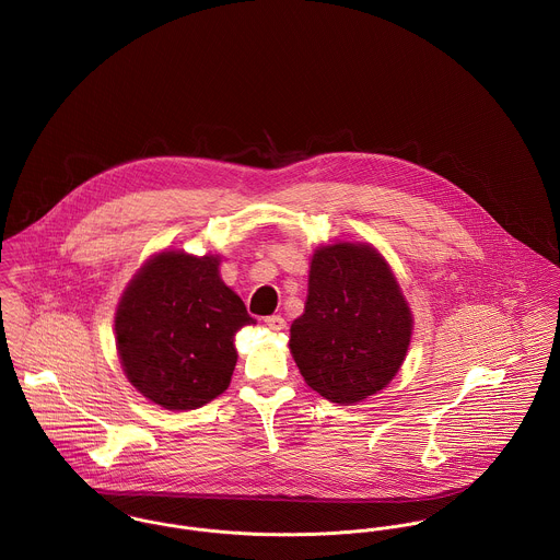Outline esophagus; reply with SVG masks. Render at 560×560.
Segmentation results:
<instances>
[{
	"label": "esophagus",
	"mask_w": 560,
	"mask_h": 560,
	"mask_svg": "<svg viewBox=\"0 0 560 560\" xmlns=\"http://www.w3.org/2000/svg\"><path fill=\"white\" fill-rule=\"evenodd\" d=\"M264 324H266L270 330H275V332H281V330L285 328V319H283L281 315H268V317H264Z\"/></svg>",
	"instance_id": "esophagus-1"
}]
</instances>
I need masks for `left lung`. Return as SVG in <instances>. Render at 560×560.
Segmentation results:
<instances>
[{
	"label": "left lung",
	"mask_w": 560,
	"mask_h": 560,
	"mask_svg": "<svg viewBox=\"0 0 560 560\" xmlns=\"http://www.w3.org/2000/svg\"><path fill=\"white\" fill-rule=\"evenodd\" d=\"M412 335L408 303L380 253L339 243L313 253L305 313L290 350L305 382L335 404H354L399 372Z\"/></svg>",
	"instance_id": "obj_1"
}]
</instances>
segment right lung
Here are the masks:
<instances>
[{
	"mask_svg": "<svg viewBox=\"0 0 560 560\" xmlns=\"http://www.w3.org/2000/svg\"><path fill=\"white\" fill-rule=\"evenodd\" d=\"M247 324L255 319L221 281L217 257L161 253L130 281L116 313L126 377L167 410L199 408L230 386L234 335Z\"/></svg>",
	"mask_w": 560,
	"mask_h": 560,
	"instance_id": "add662e5",
	"label": "right lung"
}]
</instances>
